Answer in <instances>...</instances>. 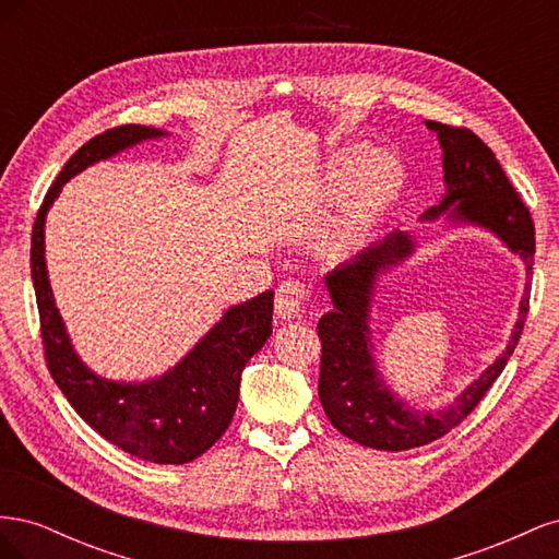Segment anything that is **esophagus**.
<instances>
[{"mask_svg":"<svg viewBox=\"0 0 559 559\" xmlns=\"http://www.w3.org/2000/svg\"><path fill=\"white\" fill-rule=\"evenodd\" d=\"M310 300V289L300 282H282L277 296H275V312L282 319H294L306 312Z\"/></svg>","mask_w":559,"mask_h":559,"instance_id":"obj_1","label":"esophagus"}]
</instances>
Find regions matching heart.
I'll use <instances>...</instances> for the list:
<instances>
[{"label":"heart","instance_id":"b5f03b06","mask_svg":"<svg viewBox=\"0 0 559 559\" xmlns=\"http://www.w3.org/2000/svg\"><path fill=\"white\" fill-rule=\"evenodd\" d=\"M408 170L392 148L349 146L335 154L326 170V189L341 191L326 228V247L347 253L364 247L386 212L403 195Z\"/></svg>","mask_w":559,"mask_h":559}]
</instances>
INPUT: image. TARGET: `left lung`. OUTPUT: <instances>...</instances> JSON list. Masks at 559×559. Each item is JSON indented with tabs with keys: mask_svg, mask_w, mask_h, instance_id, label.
Wrapping results in <instances>:
<instances>
[{
	"mask_svg": "<svg viewBox=\"0 0 559 559\" xmlns=\"http://www.w3.org/2000/svg\"><path fill=\"white\" fill-rule=\"evenodd\" d=\"M443 146V170L448 191L425 218H436L452 210L456 222L476 224L520 253L527 265V284L520 300V312L511 341L501 357L485 373L468 384L464 392L441 411H415L399 401L380 380L368 337V310L373 298L376 280L389 265H396L413 253V238L396 230L380 245L368 247L357 259L337 265L326 275L333 310L319 319L317 333L321 341L319 399L331 425L354 443L401 452L438 441L464 421L485 399L509 364L520 341L524 319L530 312V277L534 265V222L527 205L520 200L513 183L501 170L497 156L476 132L445 123L427 121Z\"/></svg>",
	"mask_w": 559,
	"mask_h": 559,
	"instance_id": "obj_1",
	"label": "left lung"
}]
</instances>
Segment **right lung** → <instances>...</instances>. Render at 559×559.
<instances>
[{
	"instance_id": "obj_1",
	"label": "right lung",
	"mask_w": 559,
	"mask_h": 559,
	"mask_svg": "<svg viewBox=\"0 0 559 559\" xmlns=\"http://www.w3.org/2000/svg\"><path fill=\"white\" fill-rule=\"evenodd\" d=\"M160 134L156 128L132 123L109 128L95 134L64 163L32 226L29 267L46 366L72 408L123 452L154 464H186L207 452L226 433L238 408L242 370L273 333L275 294L265 292L230 308L193 352L163 378L140 384L111 382L97 378L76 357L56 308L44 259L46 212L62 183L88 165Z\"/></svg>"
}]
</instances>
